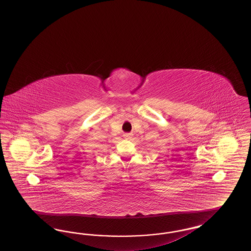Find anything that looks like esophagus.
<instances>
[{"label": "esophagus", "mask_w": 251, "mask_h": 251, "mask_svg": "<svg viewBox=\"0 0 251 251\" xmlns=\"http://www.w3.org/2000/svg\"><path fill=\"white\" fill-rule=\"evenodd\" d=\"M131 136H132L131 133H125V134H124V137H125V138H131Z\"/></svg>", "instance_id": "obj_1"}]
</instances>
